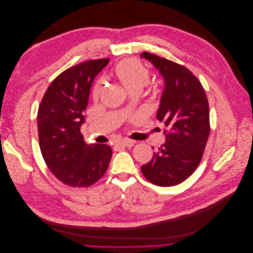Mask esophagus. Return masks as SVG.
<instances>
[{
	"mask_svg": "<svg viewBox=\"0 0 253 253\" xmlns=\"http://www.w3.org/2000/svg\"><path fill=\"white\" fill-rule=\"evenodd\" d=\"M134 143L135 142L133 140H129V139H122V140L117 142V144L121 145V147H128V148L129 147H133Z\"/></svg>",
	"mask_w": 253,
	"mask_h": 253,
	"instance_id": "34e87169",
	"label": "esophagus"
}]
</instances>
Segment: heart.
<instances>
[{"mask_svg": "<svg viewBox=\"0 0 253 253\" xmlns=\"http://www.w3.org/2000/svg\"><path fill=\"white\" fill-rule=\"evenodd\" d=\"M115 77L124 85V87L131 91L133 89H140L148 84L150 79L149 70L135 59H126L117 64L114 71ZM102 84L98 83L94 88V96L100 94Z\"/></svg>", "mask_w": 253, "mask_h": 253, "instance_id": "heart-1", "label": "heart"}]
</instances>
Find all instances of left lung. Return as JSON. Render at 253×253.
Returning a JSON list of instances; mask_svg holds the SVG:
<instances>
[{"instance_id": "left-lung-1", "label": "left lung", "mask_w": 253, "mask_h": 253, "mask_svg": "<svg viewBox=\"0 0 253 253\" xmlns=\"http://www.w3.org/2000/svg\"><path fill=\"white\" fill-rule=\"evenodd\" d=\"M164 78L156 118L167 129L166 142L141 167L154 185L171 187L187 179L200 165L210 134L209 104L202 83L185 66L142 52Z\"/></svg>"}]
</instances>
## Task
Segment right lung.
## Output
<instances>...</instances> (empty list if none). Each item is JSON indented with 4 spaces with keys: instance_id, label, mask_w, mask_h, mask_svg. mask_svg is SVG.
<instances>
[{
    "instance_id": "1",
    "label": "right lung",
    "mask_w": 253,
    "mask_h": 253,
    "mask_svg": "<svg viewBox=\"0 0 253 253\" xmlns=\"http://www.w3.org/2000/svg\"><path fill=\"white\" fill-rule=\"evenodd\" d=\"M109 62L90 60L67 68L50 83L38 111L42 156L51 173L70 187L91 186L111 162V147L87 144L80 131L91 84Z\"/></svg>"
}]
</instances>
